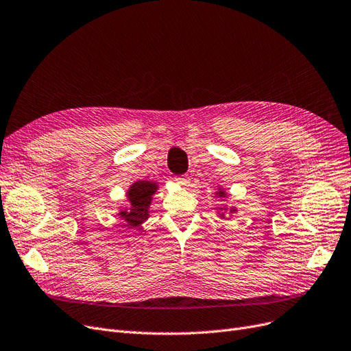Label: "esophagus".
I'll return each instance as SVG.
<instances>
[{
	"mask_svg": "<svg viewBox=\"0 0 351 351\" xmlns=\"http://www.w3.org/2000/svg\"><path fill=\"white\" fill-rule=\"evenodd\" d=\"M175 182L180 186H188L189 185V178L188 175H182V176H176L175 178Z\"/></svg>",
	"mask_w": 351,
	"mask_h": 351,
	"instance_id": "1",
	"label": "esophagus"
}]
</instances>
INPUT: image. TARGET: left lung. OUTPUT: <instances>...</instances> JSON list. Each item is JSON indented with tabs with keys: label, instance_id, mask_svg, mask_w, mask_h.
I'll list each match as a JSON object with an SVG mask.
<instances>
[{
	"label": "left lung",
	"instance_id": "obj_1",
	"mask_svg": "<svg viewBox=\"0 0 351 351\" xmlns=\"http://www.w3.org/2000/svg\"><path fill=\"white\" fill-rule=\"evenodd\" d=\"M215 195L218 197V198H226L227 197V192L221 188V186H218V189L215 191ZM234 214V213H237V208H236V206L234 205H231L230 206V208H228V206L227 205H224V206H219V208H218V211H217V214H218V217H221V218H226V214Z\"/></svg>",
	"mask_w": 351,
	"mask_h": 351
}]
</instances>
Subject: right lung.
Instances as JSON below:
<instances>
[{"label": "right lung", "mask_w": 351, "mask_h": 351, "mask_svg": "<svg viewBox=\"0 0 351 351\" xmlns=\"http://www.w3.org/2000/svg\"><path fill=\"white\" fill-rule=\"evenodd\" d=\"M158 189V182L153 180H137L128 186L125 192L128 205L117 211V215L125 221V227L138 228L150 217V205Z\"/></svg>", "instance_id": "obj_1"}]
</instances>
